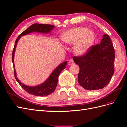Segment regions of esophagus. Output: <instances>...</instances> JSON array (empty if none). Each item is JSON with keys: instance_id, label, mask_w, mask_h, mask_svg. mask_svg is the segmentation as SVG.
Returning <instances> with one entry per match:
<instances>
[{"instance_id": "34e87169", "label": "esophagus", "mask_w": 127, "mask_h": 127, "mask_svg": "<svg viewBox=\"0 0 127 127\" xmlns=\"http://www.w3.org/2000/svg\"><path fill=\"white\" fill-rule=\"evenodd\" d=\"M74 64V62L73 59H71L68 62V64L69 65H73Z\"/></svg>"}]
</instances>
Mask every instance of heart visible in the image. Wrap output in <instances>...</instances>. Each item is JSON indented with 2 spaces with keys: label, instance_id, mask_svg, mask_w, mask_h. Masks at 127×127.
I'll return each mask as SVG.
<instances>
[{
  "label": "heart",
  "instance_id": "b5f03b06",
  "mask_svg": "<svg viewBox=\"0 0 127 127\" xmlns=\"http://www.w3.org/2000/svg\"><path fill=\"white\" fill-rule=\"evenodd\" d=\"M61 39L66 45H73L74 53L78 55H84L93 44L95 34L87 28L79 27L65 32Z\"/></svg>",
  "mask_w": 127,
  "mask_h": 127
}]
</instances>
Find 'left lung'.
Masks as SVG:
<instances>
[{"label": "left lung", "instance_id": "left-lung-1", "mask_svg": "<svg viewBox=\"0 0 127 127\" xmlns=\"http://www.w3.org/2000/svg\"><path fill=\"white\" fill-rule=\"evenodd\" d=\"M115 54L109 36L105 34L101 42L90 47L84 55L73 56L80 68L79 85L88 90L102 89L110 82L114 72Z\"/></svg>", "mask_w": 127, "mask_h": 127}]
</instances>
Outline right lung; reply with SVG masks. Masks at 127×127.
<instances>
[{"instance_id": "obj_1", "label": "right lung", "mask_w": 127, "mask_h": 127, "mask_svg": "<svg viewBox=\"0 0 127 127\" xmlns=\"http://www.w3.org/2000/svg\"><path fill=\"white\" fill-rule=\"evenodd\" d=\"M54 28V26L53 25L35 23L31 25L30 27H29L27 29L24 31L22 33H21L18 36V37L15 41L12 53V62L14 66V53H15V50L17 43V41L19 40V39L21 38V36L27 34L32 32H41V33H49L50 31L53 29ZM66 64V62H65L61 64L52 72V73L50 74L49 77L45 82H43L41 85L37 86L29 87L24 85L22 83H21L16 77V71L15 70H14V74L16 81L27 92L35 96H46L53 93L54 92V90H55L57 84L58 77H59V75L60 74L61 71L65 68Z\"/></svg>"}]
</instances>
